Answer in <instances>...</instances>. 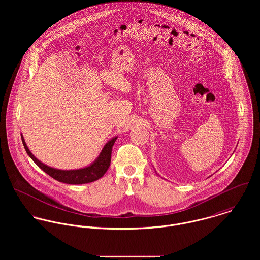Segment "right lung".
Instances as JSON below:
<instances>
[{
  "mask_svg": "<svg viewBox=\"0 0 260 260\" xmlns=\"http://www.w3.org/2000/svg\"><path fill=\"white\" fill-rule=\"evenodd\" d=\"M117 137L110 140L102 150L100 156L98 159L90 166L83 168V169H77V170H59L52 167H49L39 161L37 158L31 153V151L27 147L26 142L22 136L23 145L26 149L28 155L33 159V161L37 164L38 166L46 172L48 175H50L52 178H54L57 181L67 183V184H85L90 183L93 181L98 180L101 178L107 171V169L110 166L111 162L112 147L116 141Z\"/></svg>",
  "mask_w": 260,
  "mask_h": 260,
  "instance_id": "obj_1",
  "label": "right lung"
}]
</instances>
